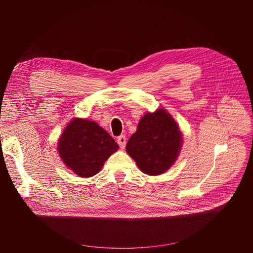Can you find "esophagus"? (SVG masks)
<instances>
[{
  "mask_svg": "<svg viewBox=\"0 0 253 253\" xmlns=\"http://www.w3.org/2000/svg\"><path fill=\"white\" fill-rule=\"evenodd\" d=\"M127 139H126V137L125 136H120L117 138V143L120 144V147H121V149H124L126 147V141Z\"/></svg>",
  "mask_w": 253,
  "mask_h": 253,
  "instance_id": "34e87169",
  "label": "esophagus"
}]
</instances>
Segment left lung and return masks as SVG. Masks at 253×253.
Masks as SVG:
<instances>
[{"mask_svg":"<svg viewBox=\"0 0 253 253\" xmlns=\"http://www.w3.org/2000/svg\"><path fill=\"white\" fill-rule=\"evenodd\" d=\"M181 143L177 123L166 110L159 109L141 117L137 131L126 144V151L144 174L161 175L176 162Z\"/></svg>","mask_w":253,"mask_h":253,"instance_id":"left-lung-1","label":"left lung"}]
</instances>
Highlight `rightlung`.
<instances>
[{"label":"right lung","instance_id":"obj_1","mask_svg":"<svg viewBox=\"0 0 253 253\" xmlns=\"http://www.w3.org/2000/svg\"><path fill=\"white\" fill-rule=\"evenodd\" d=\"M110 133L90 120L74 118L58 139L57 150L69 169L80 177L98 174L105 161L118 150Z\"/></svg>","mask_w":253,"mask_h":253}]
</instances>
